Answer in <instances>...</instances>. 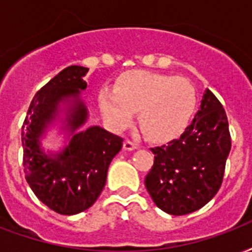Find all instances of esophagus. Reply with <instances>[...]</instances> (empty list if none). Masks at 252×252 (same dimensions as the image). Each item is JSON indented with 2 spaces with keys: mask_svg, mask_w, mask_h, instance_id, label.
Returning a JSON list of instances; mask_svg holds the SVG:
<instances>
[{
  "mask_svg": "<svg viewBox=\"0 0 252 252\" xmlns=\"http://www.w3.org/2000/svg\"><path fill=\"white\" fill-rule=\"evenodd\" d=\"M123 148H124L126 151H134V149L137 148V144H134L133 141H129V140H126L124 144H123Z\"/></svg>",
  "mask_w": 252,
  "mask_h": 252,
  "instance_id": "esophagus-1",
  "label": "esophagus"
}]
</instances>
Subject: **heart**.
<instances>
[{
  "label": "heart",
  "mask_w": 252,
  "mask_h": 252,
  "mask_svg": "<svg viewBox=\"0 0 252 252\" xmlns=\"http://www.w3.org/2000/svg\"><path fill=\"white\" fill-rule=\"evenodd\" d=\"M99 107L108 126L122 132L132 123L134 111L144 134L152 141H168L185 129L195 108V88L185 78L149 71H128L103 87Z\"/></svg>",
  "instance_id": "b5f03b06"
}]
</instances>
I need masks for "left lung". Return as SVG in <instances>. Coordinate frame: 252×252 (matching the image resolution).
<instances>
[{"instance_id":"1","label":"left lung","mask_w":252,"mask_h":252,"mask_svg":"<svg viewBox=\"0 0 252 252\" xmlns=\"http://www.w3.org/2000/svg\"><path fill=\"white\" fill-rule=\"evenodd\" d=\"M231 137L223 107L205 90L193 122L166 145L151 148L155 162L145 177L153 202L172 216L198 210L220 190Z\"/></svg>"}]
</instances>
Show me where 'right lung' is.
<instances>
[{
	"instance_id": "obj_1",
	"label": "right lung",
	"mask_w": 252,
	"mask_h": 252,
	"mask_svg": "<svg viewBox=\"0 0 252 252\" xmlns=\"http://www.w3.org/2000/svg\"><path fill=\"white\" fill-rule=\"evenodd\" d=\"M87 67L70 66L54 76L32 97L22 126L24 170L38 199L63 216L91 207L104 189L111 161L123 139L99 126L84 129L88 109L80 96L87 88ZM65 112L66 145L46 152L41 139L59 113Z\"/></svg>"
}]
</instances>
